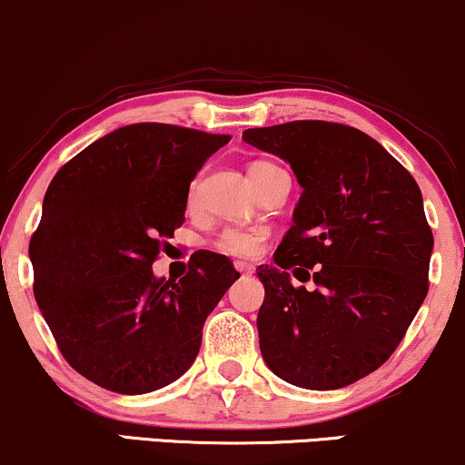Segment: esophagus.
Here are the masks:
<instances>
[{
  "label": "esophagus",
  "mask_w": 465,
  "mask_h": 465,
  "mask_svg": "<svg viewBox=\"0 0 465 465\" xmlns=\"http://www.w3.org/2000/svg\"><path fill=\"white\" fill-rule=\"evenodd\" d=\"M234 269H237V272L242 273V276H250V273H252L250 265H245V262H234Z\"/></svg>",
  "instance_id": "esophagus-1"
}]
</instances>
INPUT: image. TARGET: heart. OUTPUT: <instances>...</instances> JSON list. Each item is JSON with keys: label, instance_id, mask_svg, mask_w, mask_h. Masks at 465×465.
<instances>
[{"label": "heart", "instance_id": "heart-1", "mask_svg": "<svg viewBox=\"0 0 465 465\" xmlns=\"http://www.w3.org/2000/svg\"><path fill=\"white\" fill-rule=\"evenodd\" d=\"M254 165H265V163H252ZM193 192H196V183L192 185V193L189 198H193ZM267 231L259 226H228L217 234L213 239V248L220 252V254L232 256V259H256V256L262 252V245H265Z\"/></svg>", "mask_w": 465, "mask_h": 465}]
</instances>
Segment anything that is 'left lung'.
Instances as JSON below:
<instances>
[{
	"label": "left lung",
	"instance_id": "8db88e82",
	"mask_svg": "<svg viewBox=\"0 0 465 465\" xmlns=\"http://www.w3.org/2000/svg\"><path fill=\"white\" fill-rule=\"evenodd\" d=\"M243 142L289 162L303 189L276 265L256 269L262 360L293 386L345 388L391 358L427 297L433 232L420 187L347 124L295 120L243 131Z\"/></svg>",
	"mask_w": 465,
	"mask_h": 465
}]
</instances>
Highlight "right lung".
I'll list each match as a JSON object with an SVG mask.
<instances>
[{
  "instance_id": "add662e5",
  "label": "right lung",
  "mask_w": 465,
  "mask_h": 465,
  "mask_svg": "<svg viewBox=\"0 0 465 465\" xmlns=\"http://www.w3.org/2000/svg\"><path fill=\"white\" fill-rule=\"evenodd\" d=\"M231 135L137 123L62 165L30 242L34 297L68 364L118 394L168 386L193 364L203 325L239 278L200 252L187 276L154 278L185 222L189 183Z\"/></svg>"
}]
</instances>
